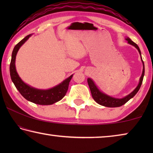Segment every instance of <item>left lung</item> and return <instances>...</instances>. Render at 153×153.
Wrapping results in <instances>:
<instances>
[{
  "label": "left lung",
  "instance_id": "8db88e82",
  "mask_svg": "<svg viewBox=\"0 0 153 153\" xmlns=\"http://www.w3.org/2000/svg\"><path fill=\"white\" fill-rule=\"evenodd\" d=\"M126 40L128 41V44L134 46V47H136L137 48V50L138 51L140 55V56H141V52H140V50L138 46L137 45L135 42H134L133 41L128 37H126ZM141 61L142 62V65H143V69H142V76L140 77V78L138 85L137 86L136 88L130 93V94L126 96V97L123 98H115V97H111V96L106 94L105 93H103L102 92L100 91L99 89H98V88L97 87V85H96L94 82L93 81L91 78H88L87 79L88 84V86L90 87V92H91L93 99H94L95 101L98 103V104H99L102 106H104V107H119L125 104V103L128 102L129 100H130L131 98H133L134 96L136 94V93L138 92L140 88L142 85V81H143V77L144 76V64L143 61H142V56H141Z\"/></svg>",
  "mask_w": 153,
  "mask_h": 153
}]
</instances>
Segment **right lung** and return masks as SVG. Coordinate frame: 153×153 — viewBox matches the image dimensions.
Instances as JSON below:
<instances>
[{
  "label": "right lung",
  "instance_id": "add662e5",
  "mask_svg": "<svg viewBox=\"0 0 153 153\" xmlns=\"http://www.w3.org/2000/svg\"><path fill=\"white\" fill-rule=\"evenodd\" d=\"M32 34L27 35L15 45L12 52L11 61L10 63V76L12 82L20 92V94L28 101L40 105H50L61 100L68 90L69 82L73 77V74L63 80L60 84L47 90H41L29 86L21 79L18 75L15 67V59L18 51L24 44L26 42Z\"/></svg>",
  "mask_w": 153,
  "mask_h": 153
}]
</instances>
